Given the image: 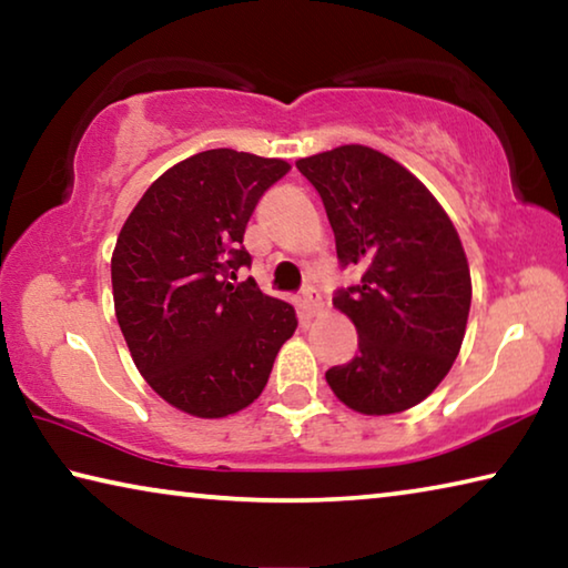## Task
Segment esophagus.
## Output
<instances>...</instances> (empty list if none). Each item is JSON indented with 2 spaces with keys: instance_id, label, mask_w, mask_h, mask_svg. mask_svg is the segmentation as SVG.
<instances>
[{
  "instance_id": "1",
  "label": "esophagus",
  "mask_w": 568,
  "mask_h": 568,
  "mask_svg": "<svg viewBox=\"0 0 568 568\" xmlns=\"http://www.w3.org/2000/svg\"><path fill=\"white\" fill-rule=\"evenodd\" d=\"M301 307L305 311V315H315L323 307L321 301V293L315 291V287H305L303 295H301Z\"/></svg>"
}]
</instances>
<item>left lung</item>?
Wrapping results in <instances>:
<instances>
[{
    "label": "left lung",
    "instance_id": "left-lung-1",
    "mask_svg": "<svg viewBox=\"0 0 568 568\" xmlns=\"http://www.w3.org/2000/svg\"><path fill=\"white\" fill-rule=\"evenodd\" d=\"M295 168L318 190L338 263L361 271L333 297L358 331V355L325 381L365 416L413 408L464 343L470 273L456 227L418 178L373 148L343 145Z\"/></svg>",
    "mask_w": 568,
    "mask_h": 568
}]
</instances>
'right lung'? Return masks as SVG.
<instances>
[{"mask_svg":"<svg viewBox=\"0 0 568 568\" xmlns=\"http://www.w3.org/2000/svg\"><path fill=\"white\" fill-rule=\"evenodd\" d=\"M285 160L207 150L148 187L112 253L114 315L132 361L170 406L225 418L261 396L297 328L293 305L265 295L243 247L257 200Z\"/></svg>","mask_w":568,"mask_h":568,"instance_id":"obj_1","label":"right lung"}]
</instances>
